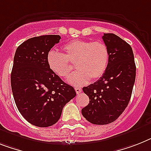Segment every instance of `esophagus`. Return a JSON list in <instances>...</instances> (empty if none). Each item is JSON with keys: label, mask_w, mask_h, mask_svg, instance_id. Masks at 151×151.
<instances>
[{"label": "esophagus", "mask_w": 151, "mask_h": 151, "mask_svg": "<svg viewBox=\"0 0 151 151\" xmlns=\"http://www.w3.org/2000/svg\"><path fill=\"white\" fill-rule=\"evenodd\" d=\"M75 90H76L77 94H79L82 92V89H81L80 87H75Z\"/></svg>", "instance_id": "1"}]
</instances>
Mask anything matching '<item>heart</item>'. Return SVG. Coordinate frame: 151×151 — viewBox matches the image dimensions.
Here are the masks:
<instances>
[{
    "label": "heart",
    "instance_id": "heart-1",
    "mask_svg": "<svg viewBox=\"0 0 151 151\" xmlns=\"http://www.w3.org/2000/svg\"><path fill=\"white\" fill-rule=\"evenodd\" d=\"M63 53L51 51L46 57L47 64L52 73L58 77L68 78L73 71L77 72L69 78L74 86L96 81L105 74L109 61V52L103 42L74 40L62 46Z\"/></svg>",
    "mask_w": 151,
    "mask_h": 151
}]
</instances>
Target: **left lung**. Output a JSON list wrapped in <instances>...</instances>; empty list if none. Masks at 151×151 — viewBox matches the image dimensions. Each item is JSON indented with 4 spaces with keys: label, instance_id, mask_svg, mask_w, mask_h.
Listing matches in <instances>:
<instances>
[{
    "label": "left lung",
    "instance_id": "1",
    "mask_svg": "<svg viewBox=\"0 0 151 151\" xmlns=\"http://www.w3.org/2000/svg\"><path fill=\"white\" fill-rule=\"evenodd\" d=\"M109 65L99 80L83 90L89 103L82 114L93 124L105 125L117 119L127 106L135 83L136 65L131 46L114 34H104Z\"/></svg>",
    "mask_w": 151,
    "mask_h": 151
}]
</instances>
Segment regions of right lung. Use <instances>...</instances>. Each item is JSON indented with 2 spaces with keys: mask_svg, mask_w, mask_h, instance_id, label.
<instances>
[{
  "mask_svg": "<svg viewBox=\"0 0 151 151\" xmlns=\"http://www.w3.org/2000/svg\"><path fill=\"white\" fill-rule=\"evenodd\" d=\"M60 39L56 35L29 38L14 57L11 84L16 106L28 123L39 127L57 123L65 105L76 96L47 64V55Z\"/></svg>",
  "mask_w": 151,
  "mask_h": 151,
  "instance_id": "right-lung-1",
  "label": "right lung"
}]
</instances>
